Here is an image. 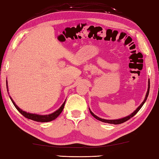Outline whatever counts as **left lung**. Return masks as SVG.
<instances>
[{"mask_svg": "<svg viewBox=\"0 0 159 159\" xmlns=\"http://www.w3.org/2000/svg\"><path fill=\"white\" fill-rule=\"evenodd\" d=\"M148 86H149V87H148V90H147V93L146 97H145V98H144V101H143V102H142V103L140 104V105H139V106L138 107V108H137V109L135 110V111H134L133 113H132V114H131L130 116H126V117H125V118H120V119H117V120H106V119H103V118H99L98 116H97L96 115L94 114L93 113L92 111H91L90 110V114H92L93 116V117H95V118H96V119H98V120H100V121H102V122L111 123V124L117 125V124H120V123H124V122H125V121H127L128 120L130 119V118H131L132 117H133L135 115V114H137V113H138V112L139 111V109H140L142 108V107L143 106V104H144V102H146L147 99V97H148V95H149V93L150 81H149V84H148Z\"/></svg>", "mask_w": 159, "mask_h": 159, "instance_id": "8db88e82", "label": "left lung"}]
</instances>
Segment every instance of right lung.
I'll use <instances>...</instances> for the list:
<instances>
[{"label": "right lung", "mask_w": 159, "mask_h": 159, "mask_svg": "<svg viewBox=\"0 0 159 159\" xmlns=\"http://www.w3.org/2000/svg\"><path fill=\"white\" fill-rule=\"evenodd\" d=\"M6 86H7V90H8V88H7V82L6 81ZM10 99H11L12 102L14 104V106L15 107V108L18 110V111L21 114H22L24 116L25 118H28V119H31L35 120V121H38V122H48V121H51L54 119H55L59 115H60L62 110L64 109V104H65V102H64L62 105L61 106V107L57 111H55L52 114H49V115H37V114H30V113H26V111H24L21 110V109L19 108V107L16 105L15 103L14 102V101L12 100V99L10 98Z\"/></svg>", "instance_id": "1"}]
</instances>
